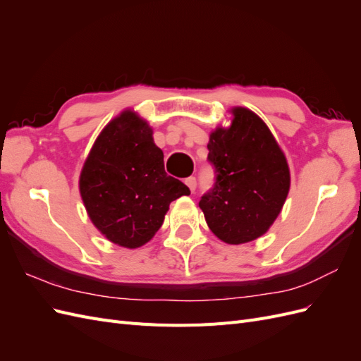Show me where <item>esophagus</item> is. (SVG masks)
Segmentation results:
<instances>
[{
	"label": "esophagus",
	"instance_id": "obj_1",
	"mask_svg": "<svg viewBox=\"0 0 361 361\" xmlns=\"http://www.w3.org/2000/svg\"><path fill=\"white\" fill-rule=\"evenodd\" d=\"M185 183L188 185V188H190L191 191H194V190H195V187H197V180H195V178H194V176H190V178L185 179Z\"/></svg>",
	"mask_w": 361,
	"mask_h": 361
}]
</instances>
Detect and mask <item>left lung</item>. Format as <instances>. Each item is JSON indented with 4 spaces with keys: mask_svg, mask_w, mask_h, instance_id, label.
<instances>
[{
    "mask_svg": "<svg viewBox=\"0 0 361 361\" xmlns=\"http://www.w3.org/2000/svg\"><path fill=\"white\" fill-rule=\"evenodd\" d=\"M231 126L209 135L207 159L215 167L214 188L199 206L212 233L239 245L265 235L290 188L285 154L256 113L233 106Z\"/></svg>",
    "mask_w": 361,
    "mask_h": 361,
    "instance_id": "left-lung-1",
    "label": "left lung"
}]
</instances>
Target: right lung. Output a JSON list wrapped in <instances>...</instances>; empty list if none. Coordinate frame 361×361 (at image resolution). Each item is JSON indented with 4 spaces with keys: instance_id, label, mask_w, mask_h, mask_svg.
I'll list each match as a JSON object with an SVG mask.
<instances>
[{
    "instance_id": "add662e5",
    "label": "right lung",
    "mask_w": 361,
    "mask_h": 361,
    "mask_svg": "<svg viewBox=\"0 0 361 361\" xmlns=\"http://www.w3.org/2000/svg\"><path fill=\"white\" fill-rule=\"evenodd\" d=\"M80 194L94 227L125 248L149 243L169 206L190 188L164 170L147 120L125 110L97 135L80 174Z\"/></svg>"
}]
</instances>
